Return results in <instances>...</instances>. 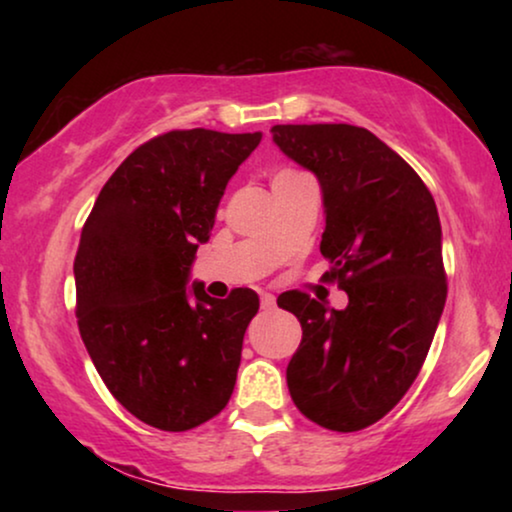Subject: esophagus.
<instances>
[{
	"mask_svg": "<svg viewBox=\"0 0 512 512\" xmlns=\"http://www.w3.org/2000/svg\"><path fill=\"white\" fill-rule=\"evenodd\" d=\"M261 307L265 312H272L277 307V300H275V296H272V293H261Z\"/></svg>",
	"mask_w": 512,
	"mask_h": 512,
	"instance_id": "esophagus-1",
	"label": "esophagus"
}]
</instances>
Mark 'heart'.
<instances>
[{"instance_id": "obj_1", "label": "heart", "mask_w": 512, "mask_h": 512, "mask_svg": "<svg viewBox=\"0 0 512 512\" xmlns=\"http://www.w3.org/2000/svg\"><path fill=\"white\" fill-rule=\"evenodd\" d=\"M293 174H296V172H279V174H277V177H275V179H284V177H293Z\"/></svg>"}]
</instances>
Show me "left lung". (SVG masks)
<instances>
[{"instance_id":"left-lung-1","label":"left lung","mask_w":512,"mask_h":512,"mask_svg":"<svg viewBox=\"0 0 512 512\" xmlns=\"http://www.w3.org/2000/svg\"><path fill=\"white\" fill-rule=\"evenodd\" d=\"M272 142L319 179L326 214L319 249L333 263L326 277L349 298L345 310L303 291L277 298L303 326L286 384L314 424L361 431L415 382L443 314L436 202L419 174L366 128L275 125Z\"/></svg>"}]
</instances>
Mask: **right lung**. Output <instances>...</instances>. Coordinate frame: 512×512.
<instances>
[{
	"label": "right lung",
	"mask_w": 512,
	"mask_h": 512,
	"mask_svg": "<svg viewBox=\"0 0 512 512\" xmlns=\"http://www.w3.org/2000/svg\"><path fill=\"white\" fill-rule=\"evenodd\" d=\"M261 137L205 128L153 137L118 165L83 223L74 258L83 345L116 401L160 431L205 424L235 389L256 291L221 300L186 284L230 177Z\"/></svg>",
	"instance_id": "obj_1"
}]
</instances>
